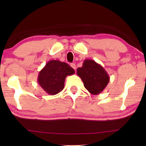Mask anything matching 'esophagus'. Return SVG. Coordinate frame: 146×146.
I'll return each mask as SVG.
<instances>
[{"label": "esophagus", "mask_w": 146, "mask_h": 146, "mask_svg": "<svg viewBox=\"0 0 146 146\" xmlns=\"http://www.w3.org/2000/svg\"><path fill=\"white\" fill-rule=\"evenodd\" d=\"M70 66H71V68H73L74 70H76V64H75V63H71V64H70Z\"/></svg>", "instance_id": "obj_1"}]
</instances>
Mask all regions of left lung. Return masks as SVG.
Instances as JSON below:
<instances>
[{
  "mask_svg": "<svg viewBox=\"0 0 146 146\" xmlns=\"http://www.w3.org/2000/svg\"><path fill=\"white\" fill-rule=\"evenodd\" d=\"M76 73L85 88L93 95L100 94L110 81L109 75L104 68L92 60H85L83 66L78 68Z\"/></svg>",
  "mask_w": 146,
  "mask_h": 146,
  "instance_id": "obj_1",
  "label": "left lung"
}]
</instances>
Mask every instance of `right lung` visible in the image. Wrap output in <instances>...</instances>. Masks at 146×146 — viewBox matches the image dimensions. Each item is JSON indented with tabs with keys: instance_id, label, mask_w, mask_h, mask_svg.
Wrapping results in <instances>:
<instances>
[{
	"instance_id": "obj_1",
	"label": "right lung",
	"mask_w": 146,
	"mask_h": 146,
	"mask_svg": "<svg viewBox=\"0 0 146 146\" xmlns=\"http://www.w3.org/2000/svg\"><path fill=\"white\" fill-rule=\"evenodd\" d=\"M75 73L68 64L52 60L49 61L39 71L38 82L46 94L54 95L63 90L66 77Z\"/></svg>"
}]
</instances>
